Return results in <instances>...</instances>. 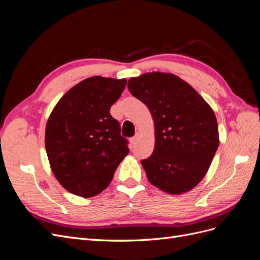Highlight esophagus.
Here are the masks:
<instances>
[{
    "label": "esophagus",
    "instance_id": "34e87169",
    "mask_svg": "<svg viewBox=\"0 0 260 260\" xmlns=\"http://www.w3.org/2000/svg\"><path fill=\"white\" fill-rule=\"evenodd\" d=\"M138 139H139V135H136L135 137L130 139V143H131L132 145H135V144L138 142Z\"/></svg>",
    "mask_w": 260,
    "mask_h": 260
}]
</instances>
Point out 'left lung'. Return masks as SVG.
<instances>
[{"label": "left lung", "instance_id": "obj_1", "mask_svg": "<svg viewBox=\"0 0 260 260\" xmlns=\"http://www.w3.org/2000/svg\"><path fill=\"white\" fill-rule=\"evenodd\" d=\"M155 123L153 154L141 164L149 182L181 194L198 185L219 145L216 116L192 86L171 74L149 73L128 81Z\"/></svg>", "mask_w": 260, "mask_h": 260}]
</instances>
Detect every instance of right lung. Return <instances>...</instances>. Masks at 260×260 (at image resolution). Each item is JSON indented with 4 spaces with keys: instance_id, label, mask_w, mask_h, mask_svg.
Masks as SVG:
<instances>
[{
    "instance_id": "right-lung-1",
    "label": "right lung",
    "mask_w": 260,
    "mask_h": 260,
    "mask_svg": "<svg viewBox=\"0 0 260 260\" xmlns=\"http://www.w3.org/2000/svg\"><path fill=\"white\" fill-rule=\"evenodd\" d=\"M127 80L91 77L62 96L46 123L45 148L54 176L82 198L104 191L129 153L111 107Z\"/></svg>"
}]
</instances>
